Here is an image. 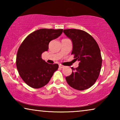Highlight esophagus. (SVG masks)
Segmentation results:
<instances>
[{"label":"esophagus","mask_w":120,"mask_h":120,"mask_svg":"<svg viewBox=\"0 0 120 120\" xmlns=\"http://www.w3.org/2000/svg\"><path fill=\"white\" fill-rule=\"evenodd\" d=\"M59 67H60V68H64V66H63V65H59Z\"/></svg>","instance_id":"1"}]
</instances>
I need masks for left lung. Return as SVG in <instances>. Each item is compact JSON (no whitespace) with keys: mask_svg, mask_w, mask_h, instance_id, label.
Masks as SVG:
<instances>
[{"mask_svg":"<svg viewBox=\"0 0 120 120\" xmlns=\"http://www.w3.org/2000/svg\"><path fill=\"white\" fill-rule=\"evenodd\" d=\"M64 33L73 42L71 55L79 62V67H71V74L65 78L70 87L82 91L91 87L98 78L102 58L97 42L85 31L76 29H64Z\"/></svg>","mask_w":120,"mask_h":120,"instance_id":"obj_1","label":"left lung"}]
</instances>
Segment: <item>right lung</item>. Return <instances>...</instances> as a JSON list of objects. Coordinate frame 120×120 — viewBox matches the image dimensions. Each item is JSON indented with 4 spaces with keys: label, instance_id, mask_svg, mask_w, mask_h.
Returning <instances> with one entry per match:
<instances>
[{
    "label": "right lung",
    "instance_id": "right-lung-1",
    "mask_svg": "<svg viewBox=\"0 0 120 120\" xmlns=\"http://www.w3.org/2000/svg\"><path fill=\"white\" fill-rule=\"evenodd\" d=\"M63 29H40L26 38L18 50L16 67L21 78L29 86L39 88L47 84L58 64H49L41 58L51 41L61 35Z\"/></svg>",
    "mask_w": 120,
    "mask_h": 120
}]
</instances>
